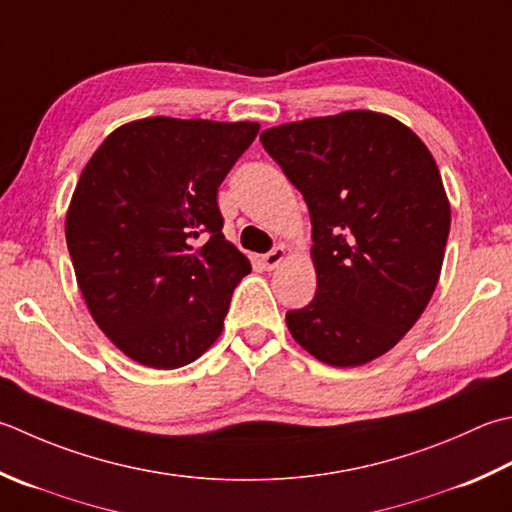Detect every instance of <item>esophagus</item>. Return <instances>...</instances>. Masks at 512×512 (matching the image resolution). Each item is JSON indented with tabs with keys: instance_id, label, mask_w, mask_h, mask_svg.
<instances>
[{
	"instance_id": "1",
	"label": "esophagus",
	"mask_w": 512,
	"mask_h": 512,
	"mask_svg": "<svg viewBox=\"0 0 512 512\" xmlns=\"http://www.w3.org/2000/svg\"><path fill=\"white\" fill-rule=\"evenodd\" d=\"M286 257V250L282 248V246H275L273 250H268V253L262 257V264H264V268H275L279 262H282V259Z\"/></svg>"
}]
</instances>
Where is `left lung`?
<instances>
[{
  "mask_svg": "<svg viewBox=\"0 0 512 512\" xmlns=\"http://www.w3.org/2000/svg\"><path fill=\"white\" fill-rule=\"evenodd\" d=\"M262 146L310 210L317 290L288 310L299 346L348 368L388 353L433 297L450 206L433 155L402 122L348 110L268 128Z\"/></svg>",
  "mask_w": 512,
  "mask_h": 512,
  "instance_id": "8db88e82",
  "label": "left lung"
}]
</instances>
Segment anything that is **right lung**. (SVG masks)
Masks as SVG:
<instances>
[{
	"instance_id": "1",
	"label": "right lung",
	"mask_w": 512,
	"mask_h": 512,
	"mask_svg": "<svg viewBox=\"0 0 512 512\" xmlns=\"http://www.w3.org/2000/svg\"><path fill=\"white\" fill-rule=\"evenodd\" d=\"M255 122L150 117L110 133L82 170L66 244L90 315L135 362L173 370L213 346L250 273L217 188Z\"/></svg>"
}]
</instances>
